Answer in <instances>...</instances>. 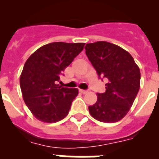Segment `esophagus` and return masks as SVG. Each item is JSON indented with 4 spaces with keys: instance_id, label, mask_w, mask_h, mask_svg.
<instances>
[{
    "instance_id": "esophagus-1",
    "label": "esophagus",
    "mask_w": 159,
    "mask_h": 159,
    "mask_svg": "<svg viewBox=\"0 0 159 159\" xmlns=\"http://www.w3.org/2000/svg\"><path fill=\"white\" fill-rule=\"evenodd\" d=\"M80 93H82V94H86V93H88V91H87V90L80 89Z\"/></svg>"
}]
</instances>
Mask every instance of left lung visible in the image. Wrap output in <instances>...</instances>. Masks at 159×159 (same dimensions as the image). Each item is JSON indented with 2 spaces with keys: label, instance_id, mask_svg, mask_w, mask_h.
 Returning a JSON list of instances; mask_svg holds the SVG:
<instances>
[{
  "label": "left lung",
  "instance_id": "obj_1",
  "mask_svg": "<svg viewBox=\"0 0 159 159\" xmlns=\"http://www.w3.org/2000/svg\"><path fill=\"white\" fill-rule=\"evenodd\" d=\"M86 55L99 79L107 80L106 92L97 93L95 104L88 107L98 121L111 123L127 114L140 88V70L131 55L106 41L87 43Z\"/></svg>",
  "mask_w": 159,
  "mask_h": 159
}]
</instances>
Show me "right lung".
Instances as JSON below:
<instances>
[{
    "label": "right lung",
    "instance_id": "1",
    "mask_svg": "<svg viewBox=\"0 0 159 159\" xmlns=\"http://www.w3.org/2000/svg\"><path fill=\"white\" fill-rule=\"evenodd\" d=\"M84 43L54 42L37 49L25 62L20 85L26 106L37 119L57 123L69 112L77 88L60 86L64 69L82 52Z\"/></svg>",
    "mask_w": 159,
    "mask_h": 159
}]
</instances>
